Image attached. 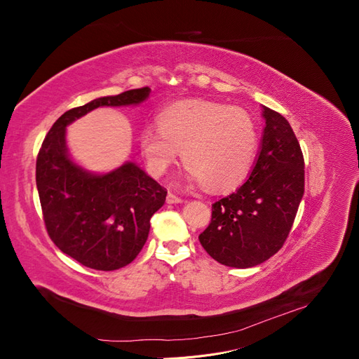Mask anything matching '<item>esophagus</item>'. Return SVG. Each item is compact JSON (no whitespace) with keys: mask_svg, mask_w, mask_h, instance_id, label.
I'll return each instance as SVG.
<instances>
[{"mask_svg":"<svg viewBox=\"0 0 359 359\" xmlns=\"http://www.w3.org/2000/svg\"><path fill=\"white\" fill-rule=\"evenodd\" d=\"M166 202H168V203H181V202H182V199H181V198H178V196H175V194H173V193H168Z\"/></svg>","mask_w":359,"mask_h":359,"instance_id":"esophagus-1","label":"esophagus"}]
</instances>
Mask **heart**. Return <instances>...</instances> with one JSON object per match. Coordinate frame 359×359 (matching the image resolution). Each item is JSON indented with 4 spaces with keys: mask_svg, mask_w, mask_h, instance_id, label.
Listing matches in <instances>:
<instances>
[{
    "mask_svg": "<svg viewBox=\"0 0 359 359\" xmlns=\"http://www.w3.org/2000/svg\"><path fill=\"white\" fill-rule=\"evenodd\" d=\"M158 128H145L140 148L154 175L166 173L180 160L193 182L210 191L240 186L252 172L259 136L255 119L238 106L189 100L166 107Z\"/></svg>",
    "mask_w": 359,
    "mask_h": 359,
    "instance_id": "heart-1",
    "label": "heart"
}]
</instances>
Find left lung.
<instances>
[{
    "mask_svg": "<svg viewBox=\"0 0 359 359\" xmlns=\"http://www.w3.org/2000/svg\"><path fill=\"white\" fill-rule=\"evenodd\" d=\"M265 128L248 180L212 205L199 241L217 262L252 268L283 247L304 196V157L287 119L262 104Z\"/></svg>",
    "mask_w": 359,
    "mask_h": 359,
    "instance_id": "left-lung-1",
    "label": "left lung"
}]
</instances>
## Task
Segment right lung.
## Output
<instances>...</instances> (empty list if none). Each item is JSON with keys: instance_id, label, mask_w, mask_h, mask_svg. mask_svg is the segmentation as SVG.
I'll list each match as a JSON object with an SVG mask.
<instances>
[{"instance_id": "obj_1", "label": "right lung", "mask_w": 359, "mask_h": 359, "mask_svg": "<svg viewBox=\"0 0 359 359\" xmlns=\"http://www.w3.org/2000/svg\"><path fill=\"white\" fill-rule=\"evenodd\" d=\"M149 93L145 86L67 111L39 151L36 182L48 233L62 253L88 268L115 271L133 262L168 191L135 161L103 173L85 169L69 153L67 127L97 107L137 106Z\"/></svg>"}]
</instances>
